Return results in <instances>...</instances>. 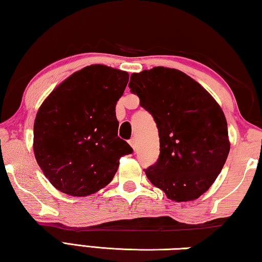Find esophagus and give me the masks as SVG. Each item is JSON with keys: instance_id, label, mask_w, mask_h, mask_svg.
I'll return each instance as SVG.
<instances>
[{"instance_id": "esophagus-1", "label": "esophagus", "mask_w": 262, "mask_h": 262, "mask_svg": "<svg viewBox=\"0 0 262 262\" xmlns=\"http://www.w3.org/2000/svg\"><path fill=\"white\" fill-rule=\"evenodd\" d=\"M129 144H130V147H132L133 149H134V150L137 149V142H136V140L134 139V137H133V139L129 140Z\"/></svg>"}]
</instances>
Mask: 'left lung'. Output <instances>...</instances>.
<instances>
[{
  "mask_svg": "<svg viewBox=\"0 0 262 262\" xmlns=\"http://www.w3.org/2000/svg\"><path fill=\"white\" fill-rule=\"evenodd\" d=\"M128 86L158 128L161 152L145 168L148 179L177 202L201 196L214 184L230 151L228 123L220 105L177 69L134 73Z\"/></svg>",
  "mask_w": 262,
  "mask_h": 262,
  "instance_id": "left-lung-1",
  "label": "left lung"
}]
</instances>
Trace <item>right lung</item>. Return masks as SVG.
Segmentation results:
<instances>
[{
	"instance_id": "right-lung-1",
	"label": "right lung",
	"mask_w": 262,
	"mask_h": 262,
	"mask_svg": "<svg viewBox=\"0 0 262 262\" xmlns=\"http://www.w3.org/2000/svg\"><path fill=\"white\" fill-rule=\"evenodd\" d=\"M127 72L92 64L64 79L39 108L33 151L56 189L86 196L111 183L119 159L133 149L118 136L115 105L127 86Z\"/></svg>"
}]
</instances>
